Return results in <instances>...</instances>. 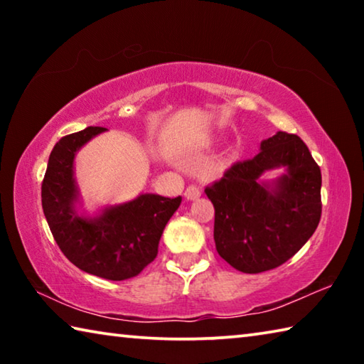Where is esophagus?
<instances>
[{
	"label": "esophagus",
	"mask_w": 364,
	"mask_h": 364,
	"mask_svg": "<svg viewBox=\"0 0 364 364\" xmlns=\"http://www.w3.org/2000/svg\"><path fill=\"white\" fill-rule=\"evenodd\" d=\"M184 196H186L188 200H196L200 197V189L194 186V184H191V186H188L186 191H184Z\"/></svg>",
	"instance_id": "1"
}]
</instances>
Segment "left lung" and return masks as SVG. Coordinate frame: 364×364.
Returning a JSON list of instances; mask_svg holds the SVG:
<instances>
[{
  "mask_svg": "<svg viewBox=\"0 0 364 364\" xmlns=\"http://www.w3.org/2000/svg\"><path fill=\"white\" fill-rule=\"evenodd\" d=\"M286 166L274 188L257 181ZM215 208L213 239L221 258L257 274L286 263L311 237L321 220V168L297 134L278 132L254 159L232 164L205 188Z\"/></svg>",
  "mask_w": 364,
  "mask_h": 364,
  "instance_id": "1",
  "label": "left lung"
}]
</instances>
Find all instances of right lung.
<instances>
[{"label":"right lung","instance_id":"1","mask_svg":"<svg viewBox=\"0 0 364 364\" xmlns=\"http://www.w3.org/2000/svg\"><path fill=\"white\" fill-rule=\"evenodd\" d=\"M106 128L88 127L60 138L49 156L41 184V204L59 249L77 268L110 281L138 276L159 254V242L181 196L141 194L138 199L104 210L95 220L73 210L77 188L73 157L86 141Z\"/></svg>","mask_w":364,"mask_h":364}]
</instances>
